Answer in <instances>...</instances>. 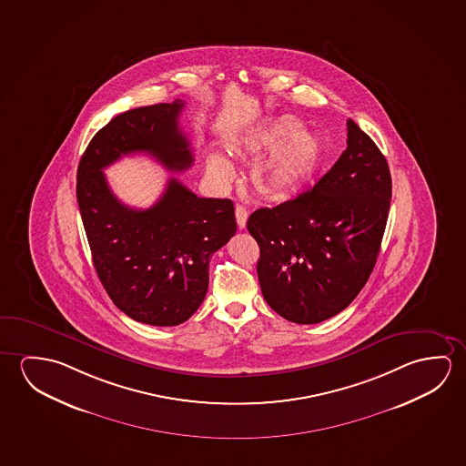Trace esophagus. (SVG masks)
<instances>
[{
  "label": "esophagus",
  "mask_w": 466,
  "mask_h": 466,
  "mask_svg": "<svg viewBox=\"0 0 466 466\" xmlns=\"http://www.w3.org/2000/svg\"><path fill=\"white\" fill-rule=\"evenodd\" d=\"M235 215H237V223L239 228L243 229L248 222V210L243 206H237L235 208Z\"/></svg>",
  "instance_id": "esophagus-1"
}]
</instances>
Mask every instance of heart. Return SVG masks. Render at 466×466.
Listing matches in <instances>:
<instances>
[{
    "instance_id": "1",
    "label": "heart",
    "mask_w": 466,
    "mask_h": 466,
    "mask_svg": "<svg viewBox=\"0 0 466 466\" xmlns=\"http://www.w3.org/2000/svg\"><path fill=\"white\" fill-rule=\"evenodd\" d=\"M260 157L252 165L251 185L260 198L289 199L301 191L318 171L324 147L318 136L301 127L295 116L268 119L254 127L235 146V152ZM208 173L218 181H229L235 170L227 157L214 152L208 156Z\"/></svg>"
}]
</instances>
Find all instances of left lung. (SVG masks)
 Segmentation results:
<instances>
[{
    "label": "left lung",
    "mask_w": 466,
    "mask_h": 466,
    "mask_svg": "<svg viewBox=\"0 0 466 466\" xmlns=\"http://www.w3.org/2000/svg\"><path fill=\"white\" fill-rule=\"evenodd\" d=\"M347 150L309 191L248 218L267 304L296 324L347 308L370 279L391 199L385 157L353 119Z\"/></svg>",
    "instance_id": "left-lung-1"
}]
</instances>
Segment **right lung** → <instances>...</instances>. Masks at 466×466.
<instances>
[{"label":"right lung","instance_id":"right-lung-1","mask_svg":"<svg viewBox=\"0 0 466 466\" xmlns=\"http://www.w3.org/2000/svg\"><path fill=\"white\" fill-rule=\"evenodd\" d=\"M185 102L125 111L92 137L77 168V204L96 275L126 316L157 327L191 318L208 289V262L237 233L229 199L198 198L170 177L152 208H127L104 168L121 157L147 154L167 170L194 162L177 118Z\"/></svg>","mask_w":466,"mask_h":466}]
</instances>
